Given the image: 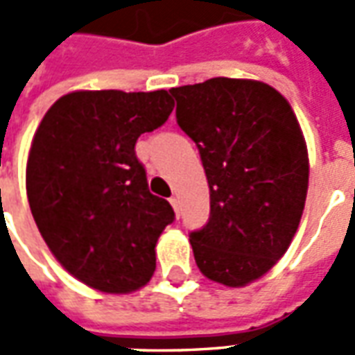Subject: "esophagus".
Wrapping results in <instances>:
<instances>
[{"mask_svg": "<svg viewBox=\"0 0 355 355\" xmlns=\"http://www.w3.org/2000/svg\"><path fill=\"white\" fill-rule=\"evenodd\" d=\"M171 205H173V209H175V213H180V201H178L177 196H171Z\"/></svg>", "mask_w": 355, "mask_h": 355, "instance_id": "1", "label": "esophagus"}]
</instances>
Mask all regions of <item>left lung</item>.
<instances>
[{"label": "left lung", "mask_w": 355, "mask_h": 355, "mask_svg": "<svg viewBox=\"0 0 355 355\" xmlns=\"http://www.w3.org/2000/svg\"><path fill=\"white\" fill-rule=\"evenodd\" d=\"M169 93L209 182V223L190 234L196 264L211 282L245 287L297 234L310 175L304 135L287 98L262 81L213 78Z\"/></svg>", "instance_id": "8db88e82"}]
</instances>
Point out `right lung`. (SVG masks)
<instances>
[{"label": "right lung", "instance_id": "obj_1", "mask_svg": "<svg viewBox=\"0 0 355 355\" xmlns=\"http://www.w3.org/2000/svg\"><path fill=\"white\" fill-rule=\"evenodd\" d=\"M173 106L163 89L73 91L35 131L26 193L37 230L64 270L93 289L125 295L154 274L155 243L175 213L148 190L135 144Z\"/></svg>", "mask_w": 355, "mask_h": 355}]
</instances>
